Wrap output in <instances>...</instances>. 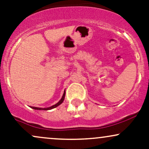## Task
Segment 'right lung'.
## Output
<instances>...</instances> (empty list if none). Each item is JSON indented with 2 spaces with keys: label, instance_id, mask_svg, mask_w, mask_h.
I'll return each mask as SVG.
<instances>
[{
  "label": "right lung",
  "instance_id": "add662e5",
  "mask_svg": "<svg viewBox=\"0 0 149 149\" xmlns=\"http://www.w3.org/2000/svg\"><path fill=\"white\" fill-rule=\"evenodd\" d=\"M65 91H64V93L62 97H61V99L60 100V101H59L58 102H57L56 104H55L54 105L50 107H47V108H40V107H31V108L32 109H37V110H50V109H54V108L56 107H58V105H60V104L62 103L63 102L64 100V98H65Z\"/></svg>",
  "mask_w": 149,
  "mask_h": 149
}]
</instances>
